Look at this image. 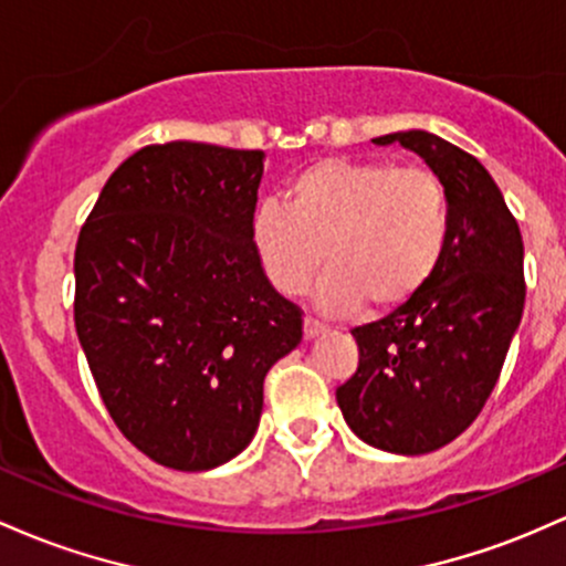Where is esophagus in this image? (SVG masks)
I'll use <instances>...</instances> for the list:
<instances>
[{"instance_id":"esophagus-1","label":"esophagus","mask_w":566,"mask_h":566,"mask_svg":"<svg viewBox=\"0 0 566 566\" xmlns=\"http://www.w3.org/2000/svg\"><path fill=\"white\" fill-rule=\"evenodd\" d=\"M323 332H326L323 323L313 321V317H304V339H315V336H321Z\"/></svg>"}]
</instances>
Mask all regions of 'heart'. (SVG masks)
Segmentation results:
<instances>
[{
    "label": "heart",
    "mask_w": 566,
    "mask_h": 566,
    "mask_svg": "<svg viewBox=\"0 0 566 566\" xmlns=\"http://www.w3.org/2000/svg\"><path fill=\"white\" fill-rule=\"evenodd\" d=\"M285 202L264 200L251 216V245L281 294L317 285V307L350 315L409 302L436 275L452 230L443 181L424 165L321 160L291 181Z\"/></svg>",
    "instance_id": "obj_1"
}]
</instances>
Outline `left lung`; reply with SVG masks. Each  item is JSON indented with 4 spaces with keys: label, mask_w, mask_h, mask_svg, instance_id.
Instances as JSON below:
<instances>
[{
    "label": "left lung",
    "mask_w": 566,
    "mask_h": 566,
    "mask_svg": "<svg viewBox=\"0 0 566 566\" xmlns=\"http://www.w3.org/2000/svg\"><path fill=\"white\" fill-rule=\"evenodd\" d=\"M417 151L449 192V245L422 291L353 332L358 371L336 390L368 447L428 454L484 409L524 313V243L489 170L428 130L371 138Z\"/></svg>",
    "instance_id": "left-lung-1"
}]
</instances>
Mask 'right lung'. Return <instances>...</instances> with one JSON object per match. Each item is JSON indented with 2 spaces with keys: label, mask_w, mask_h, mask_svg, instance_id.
Returning <instances> with one entry per match:
<instances>
[{
  "label": "right lung",
  "mask_w": 566,
  "mask_h": 566,
  "mask_svg": "<svg viewBox=\"0 0 566 566\" xmlns=\"http://www.w3.org/2000/svg\"><path fill=\"white\" fill-rule=\"evenodd\" d=\"M264 151L144 146L101 189L74 253V326L114 424L174 471L251 443L264 377L302 313L259 266L251 216Z\"/></svg>",
  "instance_id": "right-lung-1"
}]
</instances>
